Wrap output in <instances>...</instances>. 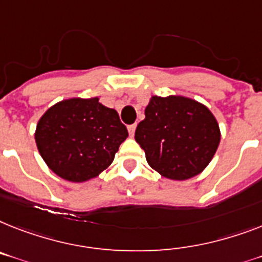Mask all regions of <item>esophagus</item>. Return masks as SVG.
I'll use <instances>...</instances> for the list:
<instances>
[{
    "instance_id": "esophagus-1",
    "label": "esophagus",
    "mask_w": 262,
    "mask_h": 262,
    "mask_svg": "<svg viewBox=\"0 0 262 262\" xmlns=\"http://www.w3.org/2000/svg\"><path fill=\"white\" fill-rule=\"evenodd\" d=\"M135 129H136L135 124H131V126H128V133H129V135L134 136V134H135Z\"/></svg>"
}]
</instances>
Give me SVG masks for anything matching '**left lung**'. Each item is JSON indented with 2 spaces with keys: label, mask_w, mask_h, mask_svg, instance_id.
<instances>
[{
  "label": "left lung",
  "mask_w": 262,
  "mask_h": 262,
  "mask_svg": "<svg viewBox=\"0 0 262 262\" xmlns=\"http://www.w3.org/2000/svg\"><path fill=\"white\" fill-rule=\"evenodd\" d=\"M135 140L147 163L162 177L186 181L201 174L221 140L215 116L200 101L181 96H151Z\"/></svg>",
  "instance_id": "left-lung-1"
}]
</instances>
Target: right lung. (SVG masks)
Instances as JSON below:
<instances>
[{
  "label": "right lung",
  "mask_w": 262,
  "mask_h": 262,
  "mask_svg": "<svg viewBox=\"0 0 262 262\" xmlns=\"http://www.w3.org/2000/svg\"><path fill=\"white\" fill-rule=\"evenodd\" d=\"M128 131L118 112L99 97H72L38 119L34 139L52 171L69 182H87L107 170Z\"/></svg>",
  "instance_id": "obj_1"
}]
</instances>
